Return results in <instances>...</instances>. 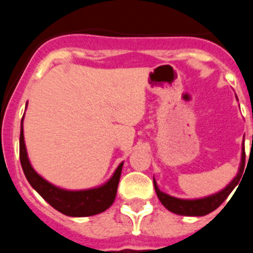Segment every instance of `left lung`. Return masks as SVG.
Segmentation results:
<instances>
[{"label":"left lung","mask_w":253,"mask_h":253,"mask_svg":"<svg viewBox=\"0 0 253 253\" xmlns=\"http://www.w3.org/2000/svg\"><path fill=\"white\" fill-rule=\"evenodd\" d=\"M238 100V99H237ZM245 144H242V153H241V163L238 167V172L234 176L233 180L229 182L225 187H223L220 191L211 195L204 196V198H196V199H180L171 196L169 194L161 191L158 187L157 182L153 177V184L156 194H157L160 202L166 209H169L172 213L178 214V215H186V216H204L207 214L211 213L219 205L224 202L228 195L232 193V190L238 185L241 177H242L243 169H245Z\"/></svg>","instance_id":"obj_1"}]
</instances>
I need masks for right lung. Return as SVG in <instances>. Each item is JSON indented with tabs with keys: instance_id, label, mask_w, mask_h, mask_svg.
<instances>
[{
	"instance_id": "right-lung-1",
	"label": "right lung",
	"mask_w": 253,
	"mask_h": 253,
	"mask_svg": "<svg viewBox=\"0 0 253 253\" xmlns=\"http://www.w3.org/2000/svg\"><path fill=\"white\" fill-rule=\"evenodd\" d=\"M22 123H24V116L21 119V129H20V162H21L22 171L31 187L46 203H49L55 210L68 216L95 215L102 213L113 205L124 162L120 163L114 171L113 176L100 186L84 190H67L55 186L42 177L35 171L34 167L31 166L26 151Z\"/></svg>"
}]
</instances>
